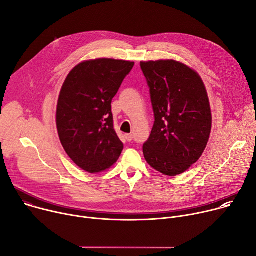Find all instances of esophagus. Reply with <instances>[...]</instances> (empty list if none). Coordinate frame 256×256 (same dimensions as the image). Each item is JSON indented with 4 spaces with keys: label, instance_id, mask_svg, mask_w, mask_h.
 Wrapping results in <instances>:
<instances>
[{
    "label": "esophagus",
    "instance_id": "esophagus-1",
    "mask_svg": "<svg viewBox=\"0 0 256 256\" xmlns=\"http://www.w3.org/2000/svg\"><path fill=\"white\" fill-rule=\"evenodd\" d=\"M124 136H126L128 142H132V138H134V136L132 134H124Z\"/></svg>",
    "mask_w": 256,
    "mask_h": 256
}]
</instances>
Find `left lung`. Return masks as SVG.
<instances>
[{
	"mask_svg": "<svg viewBox=\"0 0 256 256\" xmlns=\"http://www.w3.org/2000/svg\"><path fill=\"white\" fill-rule=\"evenodd\" d=\"M154 112L144 157L157 172L174 176L200 158L212 130L205 86L193 69L174 60L141 62Z\"/></svg>",
	"mask_w": 256,
	"mask_h": 256,
	"instance_id": "8db88e82",
	"label": "left lung"
}]
</instances>
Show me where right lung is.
Here are the masks:
<instances>
[{
	"label": "right lung",
	"instance_id": "1",
	"mask_svg": "<svg viewBox=\"0 0 256 256\" xmlns=\"http://www.w3.org/2000/svg\"><path fill=\"white\" fill-rule=\"evenodd\" d=\"M134 63L96 59L76 65L67 76L57 104L60 142L74 164L95 174L112 166L124 144L113 128L111 102Z\"/></svg>",
	"mask_w": 256,
	"mask_h": 256
}]
</instances>
